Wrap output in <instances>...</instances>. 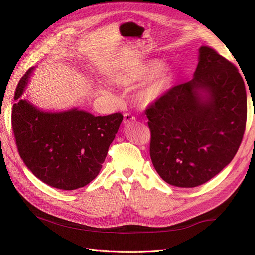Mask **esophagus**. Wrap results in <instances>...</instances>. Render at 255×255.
<instances>
[{
  "label": "esophagus",
  "mask_w": 255,
  "mask_h": 255,
  "mask_svg": "<svg viewBox=\"0 0 255 255\" xmlns=\"http://www.w3.org/2000/svg\"><path fill=\"white\" fill-rule=\"evenodd\" d=\"M135 120H136V118L129 113H126L125 117H123V123H125V125H129L130 122H134Z\"/></svg>",
  "instance_id": "34e87169"
}]
</instances>
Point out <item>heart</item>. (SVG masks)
<instances>
[{
    "mask_svg": "<svg viewBox=\"0 0 255 255\" xmlns=\"http://www.w3.org/2000/svg\"><path fill=\"white\" fill-rule=\"evenodd\" d=\"M155 66L156 61H151V63L144 65H138L135 67L122 69L120 71L112 73L109 76V81L110 83L116 85V86H133L137 82H140L145 78V76H147ZM171 81L172 70L170 66L168 64L158 65L156 70L146 78L144 82H142L139 88H138L136 94L137 103L140 106H149L153 103H155L168 90L169 86H170L171 84ZM99 90L101 94L105 96L112 95L110 90L104 86L100 87Z\"/></svg>",
    "mask_w": 255,
    "mask_h": 255,
    "instance_id": "1",
    "label": "heart"
}]
</instances>
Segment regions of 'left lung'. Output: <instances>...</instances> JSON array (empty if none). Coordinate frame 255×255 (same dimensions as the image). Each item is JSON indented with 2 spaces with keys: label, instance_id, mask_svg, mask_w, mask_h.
<instances>
[{
  "label": "left lung",
  "instance_id": "1",
  "mask_svg": "<svg viewBox=\"0 0 255 255\" xmlns=\"http://www.w3.org/2000/svg\"><path fill=\"white\" fill-rule=\"evenodd\" d=\"M150 156L161 179L196 187L231 163L242 143L247 95L238 69L214 49H199L194 78L146 107Z\"/></svg>",
  "mask_w": 255,
  "mask_h": 255
}]
</instances>
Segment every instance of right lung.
Instances as JSON below:
<instances>
[{
	"instance_id": "1",
	"label": "right lung",
	"mask_w": 255,
	"mask_h": 255,
	"mask_svg": "<svg viewBox=\"0 0 255 255\" xmlns=\"http://www.w3.org/2000/svg\"><path fill=\"white\" fill-rule=\"evenodd\" d=\"M33 70L22 76L14 92L11 125L20 156L36 177L54 188L86 186L101 170L123 116L40 111L21 98Z\"/></svg>"
}]
</instances>
